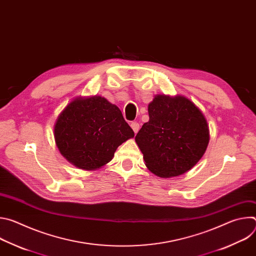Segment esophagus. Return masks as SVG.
<instances>
[{"mask_svg": "<svg viewBox=\"0 0 256 256\" xmlns=\"http://www.w3.org/2000/svg\"><path fill=\"white\" fill-rule=\"evenodd\" d=\"M130 128H132V130L134 132V134H136L140 130V124L138 122H132L130 124Z\"/></svg>", "mask_w": 256, "mask_h": 256, "instance_id": "1", "label": "esophagus"}]
</instances>
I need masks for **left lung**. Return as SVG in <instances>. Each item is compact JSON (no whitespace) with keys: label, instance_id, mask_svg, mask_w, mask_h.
I'll return each mask as SVG.
<instances>
[{"label":"left lung","instance_id":"1","mask_svg":"<svg viewBox=\"0 0 256 256\" xmlns=\"http://www.w3.org/2000/svg\"><path fill=\"white\" fill-rule=\"evenodd\" d=\"M148 112L149 122L134 138L147 168L162 178L179 176L194 168L210 140L200 109L184 96L156 95Z\"/></svg>","mask_w":256,"mask_h":256}]
</instances>
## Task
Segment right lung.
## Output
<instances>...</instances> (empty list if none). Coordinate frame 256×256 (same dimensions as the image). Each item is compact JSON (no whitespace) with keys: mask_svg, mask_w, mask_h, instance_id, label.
Wrapping results in <instances>:
<instances>
[{"mask_svg":"<svg viewBox=\"0 0 256 256\" xmlns=\"http://www.w3.org/2000/svg\"><path fill=\"white\" fill-rule=\"evenodd\" d=\"M54 136L60 153L74 166L96 170L134 136L120 109L101 96L72 99L58 116Z\"/></svg>","mask_w":256,"mask_h":256,"instance_id":"obj_1","label":"right lung"}]
</instances>
